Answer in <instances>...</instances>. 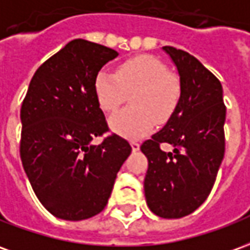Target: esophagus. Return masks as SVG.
Returning a JSON list of instances; mask_svg holds the SVG:
<instances>
[{
	"label": "esophagus",
	"instance_id": "obj_1",
	"mask_svg": "<svg viewBox=\"0 0 250 250\" xmlns=\"http://www.w3.org/2000/svg\"><path fill=\"white\" fill-rule=\"evenodd\" d=\"M130 147H132V151L136 152V151H139V149H140V144H139L137 142H132L130 143Z\"/></svg>",
	"mask_w": 250,
	"mask_h": 250
}]
</instances>
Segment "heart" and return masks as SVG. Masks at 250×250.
<instances>
[{"instance_id": "heart-1", "label": "heart", "mask_w": 250, "mask_h": 250, "mask_svg": "<svg viewBox=\"0 0 250 250\" xmlns=\"http://www.w3.org/2000/svg\"><path fill=\"white\" fill-rule=\"evenodd\" d=\"M96 101L104 111H115L132 96L133 107L115 113L108 125L117 135L139 139L165 121L180 98V82L155 57L139 56L120 65L118 72L102 69L94 82Z\"/></svg>"}]
</instances>
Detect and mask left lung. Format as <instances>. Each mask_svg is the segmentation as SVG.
Masks as SVG:
<instances>
[{"instance_id": "1", "label": "left lung", "mask_w": 250, "mask_h": 250, "mask_svg": "<svg viewBox=\"0 0 250 250\" xmlns=\"http://www.w3.org/2000/svg\"><path fill=\"white\" fill-rule=\"evenodd\" d=\"M180 76V98L166 125L143 143L148 159L144 194L155 215L177 219L206 201L225 156L222 84L204 65L184 50L162 47ZM162 142L173 147L160 149Z\"/></svg>"}]
</instances>
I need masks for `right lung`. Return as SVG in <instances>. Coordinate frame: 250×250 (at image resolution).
<instances>
[{"label":"right lung","instance_id":"1","mask_svg":"<svg viewBox=\"0 0 250 250\" xmlns=\"http://www.w3.org/2000/svg\"><path fill=\"white\" fill-rule=\"evenodd\" d=\"M113 49L70 41L31 79L20 111V158L36 197L50 214L83 220L107 204L132 147L120 136L92 144L107 130L94 82Z\"/></svg>","mask_w":250,"mask_h":250}]
</instances>
